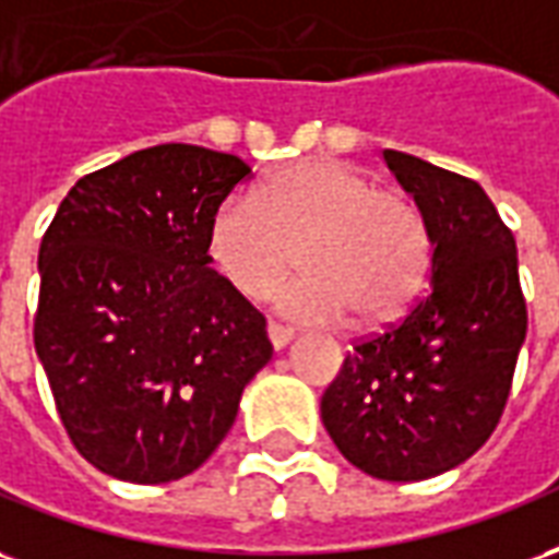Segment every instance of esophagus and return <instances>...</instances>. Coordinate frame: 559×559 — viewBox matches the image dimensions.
<instances>
[{"instance_id": "obj_1", "label": "esophagus", "mask_w": 559, "mask_h": 559, "mask_svg": "<svg viewBox=\"0 0 559 559\" xmlns=\"http://www.w3.org/2000/svg\"><path fill=\"white\" fill-rule=\"evenodd\" d=\"M267 340H271L276 352H283L285 345L295 340V330L283 328V324H267Z\"/></svg>"}]
</instances>
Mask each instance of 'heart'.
<instances>
[{
  "mask_svg": "<svg viewBox=\"0 0 559 559\" xmlns=\"http://www.w3.org/2000/svg\"><path fill=\"white\" fill-rule=\"evenodd\" d=\"M295 283L274 304L292 319L386 324L426 283L429 223L411 195L378 190L340 160H307L267 178L262 190L223 199L207 226V255L238 295L259 300L292 267Z\"/></svg>",
  "mask_w": 559,
  "mask_h": 559,
  "instance_id": "1",
  "label": "heart"
}]
</instances>
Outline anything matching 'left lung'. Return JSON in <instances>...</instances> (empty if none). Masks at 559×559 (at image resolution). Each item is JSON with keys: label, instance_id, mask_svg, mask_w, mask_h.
Listing matches in <instances>:
<instances>
[{"label": "left lung", "instance_id": "obj_1", "mask_svg": "<svg viewBox=\"0 0 559 559\" xmlns=\"http://www.w3.org/2000/svg\"><path fill=\"white\" fill-rule=\"evenodd\" d=\"M384 160L429 223V292L396 328L354 345L321 396V423L357 471L419 483L495 431L527 307L515 238L486 190L405 151L386 148Z\"/></svg>", "mask_w": 559, "mask_h": 559}]
</instances>
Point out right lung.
Segmentation results:
<instances>
[{
	"instance_id": "obj_1",
	"label": "right lung",
	"mask_w": 559,
	"mask_h": 559,
	"mask_svg": "<svg viewBox=\"0 0 559 559\" xmlns=\"http://www.w3.org/2000/svg\"><path fill=\"white\" fill-rule=\"evenodd\" d=\"M247 175L199 145L133 151L80 178L40 240L35 352L73 447L116 479L202 467L274 354L207 267L211 217Z\"/></svg>"
}]
</instances>
